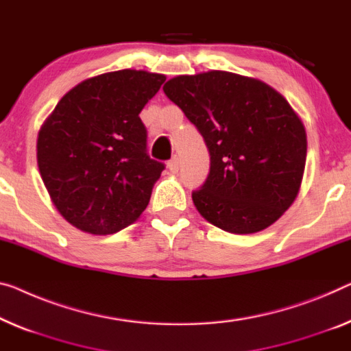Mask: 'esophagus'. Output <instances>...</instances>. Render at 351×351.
I'll return each mask as SVG.
<instances>
[{
	"label": "esophagus",
	"mask_w": 351,
	"mask_h": 351,
	"mask_svg": "<svg viewBox=\"0 0 351 351\" xmlns=\"http://www.w3.org/2000/svg\"><path fill=\"white\" fill-rule=\"evenodd\" d=\"M169 169H170V171H173V173H176L178 170H180V158H178V156H175V158H171L170 160H169Z\"/></svg>",
	"instance_id": "esophagus-1"
}]
</instances>
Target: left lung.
Instances as JSON below:
<instances>
[{
    "mask_svg": "<svg viewBox=\"0 0 351 351\" xmlns=\"http://www.w3.org/2000/svg\"><path fill=\"white\" fill-rule=\"evenodd\" d=\"M164 93L195 125L209 151V173L192 192L213 226L257 233L274 223L300 192L307 138L284 96L232 72L180 75Z\"/></svg>",
    "mask_w": 351,
    "mask_h": 351,
    "instance_id": "obj_1",
    "label": "left lung"
}]
</instances>
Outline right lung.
Listing matches in <instances>:
<instances>
[{"instance_id":"obj_1","label":"right lung","mask_w":351,"mask_h":351,"mask_svg":"<svg viewBox=\"0 0 351 351\" xmlns=\"http://www.w3.org/2000/svg\"><path fill=\"white\" fill-rule=\"evenodd\" d=\"M164 82L165 75L130 69L88 78L66 93L42 124V181L74 227L117 233L148 206L165 165L149 158L138 114Z\"/></svg>"}]
</instances>
